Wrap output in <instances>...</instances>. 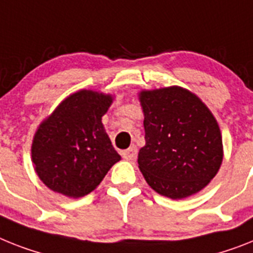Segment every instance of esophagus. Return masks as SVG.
<instances>
[{
	"instance_id": "esophagus-1",
	"label": "esophagus",
	"mask_w": 253,
	"mask_h": 253,
	"mask_svg": "<svg viewBox=\"0 0 253 253\" xmlns=\"http://www.w3.org/2000/svg\"><path fill=\"white\" fill-rule=\"evenodd\" d=\"M123 158L128 162H134L135 158H137V147L135 146H131L128 150L123 151Z\"/></svg>"
}]
</instances>
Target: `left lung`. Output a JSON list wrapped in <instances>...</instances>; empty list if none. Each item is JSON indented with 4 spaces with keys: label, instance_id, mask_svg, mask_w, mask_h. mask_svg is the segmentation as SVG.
Segmentation results:
<instances>
[{
    "label": "left lung",
    "instance_id": "8db88e82",
    "mask_svg": "<svg viewBox=\"0 0 253 253\" xmlns=\"http://www.w3.org/2000/svg\"><path fill=\"white\" fill-rule=\"evenodd\" d=\"M146 145L138 168L152 190L170 199L199 193L218 172L224 147L218 123L197 94L181 86L141 90Z\"/></svg>",
    "mask_w": 253,
    "mask_h": 253
}]
</instances>
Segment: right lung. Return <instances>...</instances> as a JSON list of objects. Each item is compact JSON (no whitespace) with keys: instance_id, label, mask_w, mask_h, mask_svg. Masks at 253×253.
I'll use <instances>...</instances> for the list:
<instances>
[{"instance_id":"obj_1","label":"right lung","mask_w":253,"mask_h":253,"mask_svg":"<svg viewBox=\"0 0 253 253\" xmlns=\"http://www.w3.org/2000/svg\"><path fill=\"white\" fill-rule=\"evenodd\" d=\"M114 102L111 94L83 89L71 94L39 125L32 163L37 176L64 197H85L122 159L102 123Z\"/></svg>"}]
</instances>
